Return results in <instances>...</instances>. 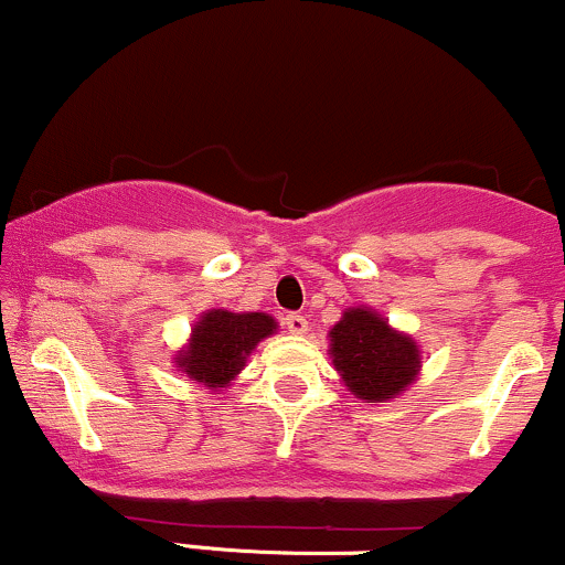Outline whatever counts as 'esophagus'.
<instances>
[{
	"label": "esophagus",
	"mask_w": 565,
	"mask_h": 565,
	"mask_svg": "<svg viewBox=\"0 0 565 565\" xmlns=\"http://www.w3.org/2000/svg\"><path fill=\"white\" fill-rule=\"evenodd\" d=\"M282 323H285V329H288L290 333H307V318L305 315H299V312H290V315H285L282 318Z\"/></svg>",
	"instance_id": "obj_1"
}]
</instances>
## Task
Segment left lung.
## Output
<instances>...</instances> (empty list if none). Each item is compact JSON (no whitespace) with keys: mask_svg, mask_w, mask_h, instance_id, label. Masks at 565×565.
<instances>
[{"mask_svg":"<svg viewBox=\"0 0 565 565\" xmlns=\"http://www.w3.org/2000/svg\"><path fill=\"white\" fill-rule=\"evenodd\" d=\"M333 366L363 402H387L406 391L420 369V350L372 309H348L331 329Z\"/></svg>","mask_w":565,"mask_h":565,"instance_id":"1","label":"left lung"}]
</instances>
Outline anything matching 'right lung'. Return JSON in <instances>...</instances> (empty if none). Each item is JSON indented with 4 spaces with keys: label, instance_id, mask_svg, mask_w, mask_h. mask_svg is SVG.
Instances as JSON below:
<instances>
[{
    "label": "right lung",
    "instance_id": "obj_1",
    "mask_svg": "<svg viewBox=\"0 0 565 565\" xmlns=\"http://www.w3.org/2000/svg\"><path fill=\"white\" fill-rule=\"evenodd\" d=\"M275 331V320L264 312H228L212 309L204 312L193 329L191 344L178 358V366L191 380L207 387H223L239 369L245 358L264 337Z\"/></svg>",
    "mask_w": 565,
    "mask_h": 565
}]
</instances>
